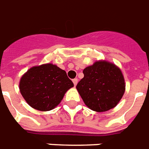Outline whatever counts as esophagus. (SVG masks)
I'll list each match as a JSON object with an SVG mask.
<instances>
[{
  "instance_id": "esophagus-1",
  "label": "esophagus",
  "mask_w": 149,
  "mask_h": 149,
  "mask_svg": "<svg viewBox=\"0 0 149 149\" xmlns=\"http://www.w3.org/2000/svg\"><path fill=\"white\" fill-rule=\"evenodd\" d=\"M72 83H73L74 86H77V83H78V79H77V78L73 79H72Z\"/></svg>"
}]
</instances>
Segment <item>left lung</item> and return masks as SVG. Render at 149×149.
Returning <instances> with one entry per match:
<instances>
[{
  "instance_id": "1",
  "label": "left lung",
  "mask_w": 149,
  "mask_h": 149,
  "mask_svg": "<svg viewBox=\"0 0 149 149\" xmlns=\"http://www.w3.org/2000/svg\"><path fill=\"white\" fill-rule=\"evenodd\" d=\"M84 77L77 85L83 102L95 112L114 108L125 93V79L115 64L106 60L94 63L83 70Z\"/></svg>"
}]
</instances>
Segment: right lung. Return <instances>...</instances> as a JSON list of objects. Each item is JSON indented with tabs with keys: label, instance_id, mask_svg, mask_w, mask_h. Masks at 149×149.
I'll return each mask as SVG.
<instances>
[{
	"label": "right lung",
	"instance_id": "add662e5",
	"mask_svg": "<svg viewBox=\"0 0 149 149\" xmlns=\"http://www.w3.org/2000/svg\"><path fill=\"white\" fill-rule=\"evenodd\" d=\"M65 70L52 63L29 69L20 79V93L26 102L40 111H49L57 106L66 91L73 87Z\"/></svg>",
	"mask_w": 149,
	"mask_h": 149
}]
</instances>
